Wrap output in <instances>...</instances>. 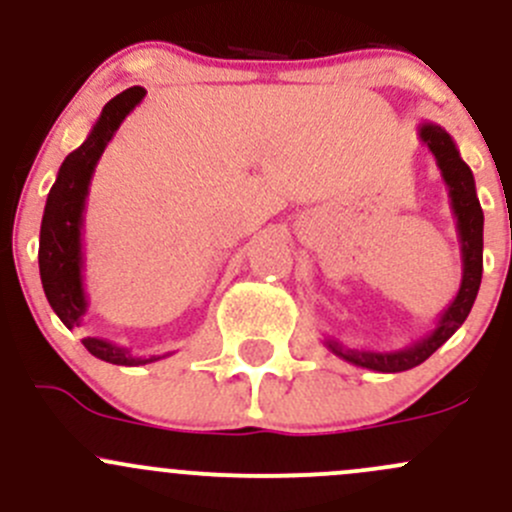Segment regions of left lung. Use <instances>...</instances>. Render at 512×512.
Segmentation results:
<instances>
[{"instance_id":"left-lung-1","label":"left lung","mask_w":512,"mask_h":512,"mask_svg":"<svg viewBox=\"0 0 512 512\" xmlns=\"http://www.w3.org/2000/svg\"><path fill=\"white\" fill-rule=\"evenodd\" d=\"M418 138L428 146V151L436 158L438 168H441L443 183L448 188V198H451L453 218H456L458 240H461V262H463V277L458 294L453 302L443 309L438 317L436 327L426 334L423 339L411 344L406 349H396V352H374V349H352L339 344L337 339H324L332 354L339 359L349 361V364L361 366V369L381 371V374H399V371H409L414 366L423 364L438 347L448 342L456 334V329L466 322L471 314L473 302L480 287V277H483V210H480L478 195H476V180H473L471 168L466 160L458 153L453 138L443 131L438 123H421L418 126Z\"/></svg>"}]
</instances>
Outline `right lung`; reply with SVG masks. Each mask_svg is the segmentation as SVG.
Listing matches in <instances>:
<instances>
[{"instance_id": "add662e5", "label": "right lung", "mask_w": 512, "mask_h": 512, "mask_svg": "<svg viewBox=\"0 0 512 512\" xmlns=\"http://www.w3.org/2000/svg\"><path fill=\"white\" fill-rule=\"evenodd\" d=\"M143 96H146L143 86H131L103 106L89 138L61 163L56 183L51 185L46 198L39 232V275L51 309L69 329L81 327V319L89 309L84 289V213L91 178L113 133L118 131L123 118L143 101ZM81 342L96 359L108 364L143 366L160 359V356H136L108 339L86 337Z\"/></svg>"}]
</instances>
